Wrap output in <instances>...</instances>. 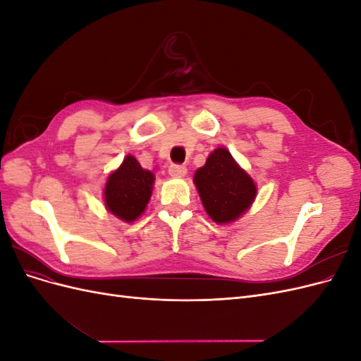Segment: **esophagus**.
Returning a JSON list of instances; mask_svg holds the SVG:
<instances>
[{"mask_svg": "<svg viewBox=\"0 0 361 361\" xmlns=\"http://www.w3.org/2000/svg\"><path fill=\"white\" fill-rule=\"evenodd\" d=\"M187 167L185 166H176V164H173L169 169V174L171 178H183L185 174H187Z\"/></svg>", "mask_w": 361, "mask_h": 361, "instance_id": "obj_1", "label": "esophagus"}]
</instances>
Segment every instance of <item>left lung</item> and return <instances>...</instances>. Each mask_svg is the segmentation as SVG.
I'll use <instances>...</instances> for the list:
<instances>
[{
    "label": "left lung",
    "instance_id": "left-lung-1",
    "mask_svg": "<svg viewBox=\"0 0 361 361\" xmlns=\"http://www.w3.org/2000/svg\"><path fill=\"white\" fill-rule=\"evenodd\" d=\"M194 185L206 214L216 224L239 220L253 204L257 187L226 147H216L195 170Z\"/></svg>",
    "mask_w": 361,
    "mask_h": 361
}]
</instances>
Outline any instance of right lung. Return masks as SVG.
I'll return each instance as SVG.
<instances>
[{"label": "right lung", "instance_id": "right-lung-1", "mask_svg": "<svg viewBox=\"0 0 361 361\" xmlns=\"http://www.w3.org/2000/svg\"><path fill=\"white\" fill-rule=\"evenodd\" d=\"M154 183V171L141 167L134 155H126L106 178L102 194L106 211L120 221L134 223L146 211Z\"/></svg>", "mask_w": 361, "mask_h": 361}]
</instances>
